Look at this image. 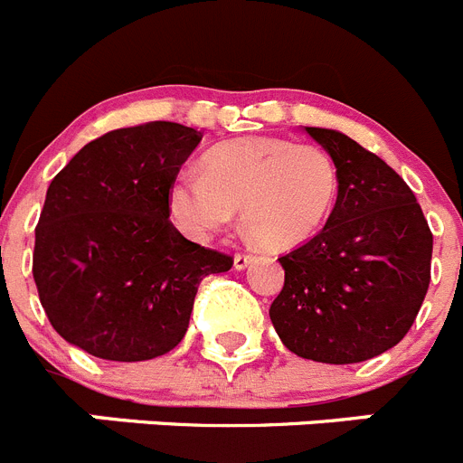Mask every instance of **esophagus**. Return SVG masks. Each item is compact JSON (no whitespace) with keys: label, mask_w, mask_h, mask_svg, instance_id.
Wrapping results in <instances>:
<instances>
[{"label":"esophagus","mask_w":463,"mask_h":463,"mask_svg":"<svg viewBox=\"0 0 463 463\" xmlns=\"http://www.w3.org/2000/svg\"><path fill=\"white\" fill-rule=\"evenodd\" d=\"M251 260H254L251 254H235V260H232V263H235V270H244L247 265H251Z\"/></svg>","instance_id":"34e87169"}]
</instances>
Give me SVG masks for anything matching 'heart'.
<instances>
[{"mask_svg": "<svg viewBox=\"0 0 463 463\" xmlns=\"http://www.w3.org/2000/svg\"><path fill=\"white\" fill-rule=\"evenodd\" d=\"M337 165L319 144L249 137L209 148L203 167H186L170 186V214L191 240L204 242L240 209L249 235L272 249L307 242L333 212Z\"/></svg>", "mask_w": 463, "mask_h": 463, "instance_id": "b5f03b06", "label": "heart"}]
</instances>
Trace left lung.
Masks as SVG:
<instances>
[{"label":"left lung","instance_id":"left-lung-1","mask_svg":"<svg viewBox=\"0 0 463 463\" xmlns=\"http://www.w3.org/2000/svg\"><path fill=\"white\" fill-rule=\"evenodd\" d=\"M337 165L326 226L281 256L270 319L288 352L359 364L399 345L431 281L433 235L415 193L375 154L328 128H305Z\"/></svg>","mask_w":463,"mask_h":463}]
</instances>
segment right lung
Returning a JSON list of instances; mask_svg holds the SVG:
<instances>
[{
    "mask_svg": "<svg viewBox=\"0 0 463 463\" xmlns=\"http://www.w3.org/2000/svg\"><path fill=\"white\" fill-rule=\"evenodd\" d=\"M203 139L151 120L92 139L55 175L32 275L51 326L107 361L163 356L186 335L203 277L232 259L172 226L170 186Z\"/></svg>",
    "mask_w": 463,
    "mask_h": 463,
    "instance_id": "add662e5",
    "label": "right lung"
}]
</instances>
